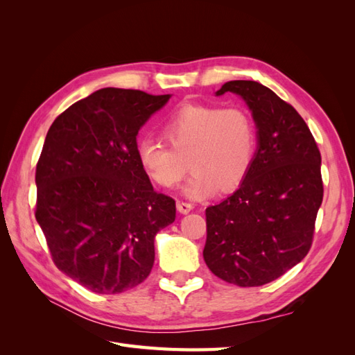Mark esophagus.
<instances>
[{"instance_id":"esophagus-1","label":"esophagus","mask_w":355,"mask_h":355,"mask_svg":"<svg viewBox=\"0 0 355 355\" xmlns=\"http://www.w3.org/2000/svg\"><path fill=\"white\" fill-rule=\"evenodd\" d=\"M192 209H194V206H192L191 202H187V201H178V210H179L182 214H187V213H189Z\"/></svg>"}]
</instances>
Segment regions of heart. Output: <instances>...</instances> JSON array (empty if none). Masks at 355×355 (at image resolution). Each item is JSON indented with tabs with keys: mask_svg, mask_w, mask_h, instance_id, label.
<instances>
[{
	"mask_svg": "<svg viewBox=\"0 0 355 355\" xmlns=\"http://www.w3.org/2000/svg\"><path fill=\"white\" fill-rule=\"evenodd\" d=\"M163 136L170 146L142 139L136 146L139 166L146 176L163 188L184 179L188 165L192 175L184 196L201 200L220 188L231 191L249 173L256 154V127L241 108L187 103L171 114Z\"/></svg>",
	"mask_w": 355,
	"mask_h": 355,
	"instance_id": "obj_1",
	"label": "heart"
}]
</instances>
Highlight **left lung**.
Wrapping results in <instances>:
<instances>
[{
  "label": "left lung",
  "instance_id": "8db88e82",
  "mask_svg": "<svg viewBox=\"0 0 355 355\" xmlns=\"http://www.w3.org/2000/svg\"><path fill=\"white\" fill-rule=\"evenodd\" d=\"M241 96L257 128L249 173L227 200L206 209L202 256L223 282L256 287L308 254L323 201L321 155L304 118L261 83H225L216 96Z\"/></svg>",
  "mask_w": 355,
  "mask_h": 355
}]
</instances>
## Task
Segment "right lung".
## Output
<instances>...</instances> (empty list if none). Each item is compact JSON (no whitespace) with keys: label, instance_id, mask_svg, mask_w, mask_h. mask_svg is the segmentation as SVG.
I'll return each instance as SVG.
<instances>
[{"label":"right lung","instance_id":"obj_1","mask_svg":"<svg viewBox=\"0 0 355 355\" xmlns=\"http://www.w3.org/2000/svg\"><path fill=\"white\" fill-rule=\"evenodd\" d=\"M170 94L106 87L63 111L37 163L35 218L53 262L90 292L115 295L153 270L154 240L176 202L154 191L136 137Z\"/></svg>","mask_w":355,"mask_h":355}]
</instances>
